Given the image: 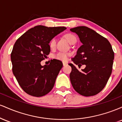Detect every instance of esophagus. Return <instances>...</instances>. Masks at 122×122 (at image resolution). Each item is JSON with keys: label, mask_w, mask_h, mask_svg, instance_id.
I'll use <instances>...</instances> for the list:
<instances>
[{"label": "esophagus", "mask_w": 122, "mask_h": 122, "mask_svg": "<svg viewBox=\"0 0 122 122\" xmlns=\"http://www.w3.org/2000/svg\"><path fill=\"white\" fill-rule=\"evenodd\" d=\"M62 64H63V65L64 66H65V65H67V63L66 62H62Z\"/></svg>", "instance_id": "1"}]
</instances>
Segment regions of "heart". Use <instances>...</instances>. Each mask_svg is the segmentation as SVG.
Segmentation results:
<instances>
[{
  "label": "heart",
  "mask_w": 122,
  "mask_h": 122,
  "mask_svg": "<svg viewBox=\"0 0 122 122\" xmlns=\"http://www.w3.org/2000/svg\"><path fill=\"white\" fill-rule=\"evenodd\" d=\"M66 40L69 42L71 44H73L76 42L77 38L76 37L74 34L72 33H67L64 36ZM49 45L50 49H53L56 47V38L55 37H53L51 39L49 42ZM71 56V53L69 52H58L56 54L54 55V58L59 61H63V62H66L68 61V57Z\"/></svg>",
  "instance_id": "heart-1"
}]
</instances>
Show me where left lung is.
I'll return each mask as SVG.
<instances>
[{
	"label": "left lung",
	"mask_w": 122,
	"mask_h": 122,
	"mask_svg": "<svg viewBox=\"0 0 122 122\" xmlns=\"http://www.w3.org/2000/svg\"><path fill=\"white\" fill-rule=\"evenodd\" d=\"M70 30L78 35L82 43L72 60L79 67L86 65L80 72L69 64L72 68L71 84L81 95L94 96L102 91L111 75L114 52L110 42L90 28L79 26Z\"/></svg>",
	"instance_id": "obj_1"
}]
</instances>
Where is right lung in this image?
<instances>
[{"label":"right lung","mask_w":122,"mask_h":122,"mask_svg":"<svg viewBox=\"0 0 122 122\" xmlns=\"http://www.w3.org/2000/svg\"><path fill=\"white\" fill-rule=\"evenodd\" d=\"M66 29L39 25L29 29L15 42L11 54L12 72L27 94L41 97L53 89L62 63L51 60L49 65L42 66L41 62L49 54V41Z\"/></svg>","instance_id":"1"}]
</instances>
